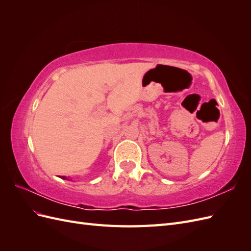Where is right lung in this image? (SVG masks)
<instances>
[{
    "label": "right lung",
    "mask_w": 251,
    "mask_h": 251,
    "mask_svg": "<svg viewBox=\"0 0 251 251\" xmlns=\"http://www.w3.org/2000/svg\"><path fill=\"white\" fill-rule=\"evenodd\" d=\"M59 177L62 178V179H64V180H65V179H66V180H68V178H67V177H65V176H59Z\"/></svg>",
    "instance_id": "right-lung-1"
}]
</instances>
